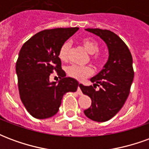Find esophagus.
<instances>
[{
  "mask_svg": "<svg viewBox=\"0 0 149 149\" xmlns=\"http://www.w3.org/2000/svg\"><path fill=\"white\" fill-rule=\"evenodd\" d=\"M81 86H82V84H81V83H80V84H78V88H77V93L79 94H80V95H81V94H82V92H81Z\"/></svg>",
  "mask_w": 149,
  "mask_h": 149,
  "instance_id": "obj_1",
  "label": "esophagus"
}]
</instances>
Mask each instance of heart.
<instances>
[{"label":"heart","instance_id":"obj_1","mask_svg":"<svg viewBox=\"0 0 149 149\" xmlns=\"http://www.w3.org/2000/svg\"><path fill=\"white\" fill-rule=\"evenodd\" d=\"M81 44L89 54H96L100 50L99 44L96 40L90 39V38L81 39ZM69 48H70V45L68 42H65L61 46L60 50H59L58 56L59 58L61 61L67 60ZM93 61L96 64H100L101 62V58L98 55H96L93 56ZM67 72L72 77L79 80V81H81V80H84V78H86L88 76H90L93 72V70L89 66L72 65L67 68Z\"/></svg>","mask_w":149,"mask_h":149}]
</instances>
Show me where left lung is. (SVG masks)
I'll return each instance as SVG.
<instances>
[{"mask_svg": "<svg viewBox=\"0 0 149 149\" xmlns=\"http://www.w3.org/2000/svg\"><path fill=\"white\" fill-rule=\"evenodd\" d=\"M100 37L109 49V59L103 69L90 79L93 86L82 84V93L92 100L90 108L84 111L88 118L104 122L112 118L127 100L134 77L132 57L128 46L120 37L107 29H86ZM97 86H100L96 91Z\"/></svg>", "mask_w": 149, "mask_h": 149, "instance_id": "1", "label": "left lung"}]
</instances>
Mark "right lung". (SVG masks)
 <instances>
[{"label":"right lung","mask_w":149,"mask_h":149,"mask_svg":"<svg viewBox=\"0 0 149 149\" xmlns=\"http://www.w3.org/2000/svg\"><path fill=\"white\" fill-rule=\"evenodd\" d=\"M78 29L57 28L40 31L21 47L16 64L20 97L35 118H49L56 114L63 96L77 89L78 81L65 77L58 54L61 46ZM53 70L60 76L58 82L49 81Z\"/></svg>","instance_id":"add662e5"}]
</instances>
